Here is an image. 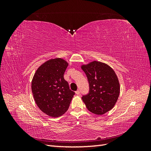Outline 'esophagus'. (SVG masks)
I'll list each match as a JSON object with an SVG mask.
<instances>
[{
    "label": "esophagus",
    "mask_w": 151,
    "mask_h": 151,
    "mask_svg": "<svg viewBox=\"0 0 151 151\" xmlns=\"http://www.w3.org/2000/svg\"><path fill=\"white\" fill-rule=\"evenodd\" d=\"M76 94L77 95H79V94H80V91H79V90L76 91Z\"/></svg>",
    "instance_id": "34e87169"
}]
</instances>
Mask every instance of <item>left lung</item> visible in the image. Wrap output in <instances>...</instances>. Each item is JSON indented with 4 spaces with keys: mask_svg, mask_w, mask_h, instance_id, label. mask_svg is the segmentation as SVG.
I'll use <instances>...</instances> for the list:
<instances>
[{
    "mask_svg": "<svg viewBox=\"0 0 151 151\" xmlns=\"http://www.w3.org/2000/svg\"><path fill=\"white\" fill-rule=\"evenodd\" d=\"M89 83V93L82 99L86 108L101 115L111 109L120 94V84L115 72L106 63L94 61L82 66Z\"/></svg>",
    "mask_w": 151,
    "mask_h": 151,
    "instance_id": "1",
    "label": "left lung"
}]
</instances>
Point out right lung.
<instances>
[{
	"mask_svg": "<svg viewBox=\"0 0 151 151\" xmlns=\"http://www.w3.org/2000/svg\"><path fill=\"white\" fill-rule=\"evenodd\" d=\"M68 63L62 58L52 59L38 68L32 80L35 101L50 116L55 118L64 114L75 94L63 78Z\"/></svg>",
	"mask_w": 151,
	"mask_h": 151,
	"instance_id": "obj_1",
	"label": "right lung"
}]
</instances>
